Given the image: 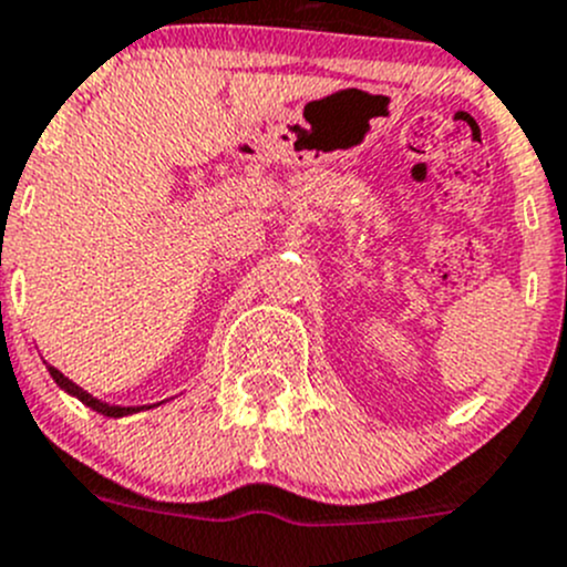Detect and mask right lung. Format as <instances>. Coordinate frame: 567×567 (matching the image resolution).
<instances>
[{"label":"right lung","instance_id":"1","mask_svg":"<svg viewBox=\"0 0 567 567\" xmlns=\"http://www.w3.org/2000/svg\"><path fill=\"white\" fill-rule=\"evenodd\" d=\"M47 368H49V373H52V379H54V382H58L60 388L65 390V393L76 395V399H80L82 404H87V406H91V410L102 412V415H107V417H121V415H130V412L144 410V406H115V404H104V401L93 399L91 393H85V390H82L80 384H74V382H71L69 377H63V373H60L58 368H52V365H47Z\"/></svg>","mask_w":567,"mask_h":567}]
</instances>
